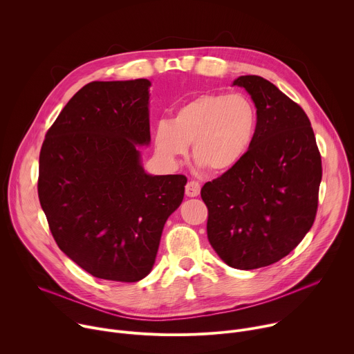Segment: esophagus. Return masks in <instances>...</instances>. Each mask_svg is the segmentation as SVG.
I'll return each mask as SVG.
<instances>
[{"label":"esophagus","mask_w":354,"mask_h":354,"mask_svg":"<svg viewBox=\"0 0 354 354\" xmlns=\"http://www.w3.org/2000/svg\"><path fill=\"white\" fill-rule=\"evenodd\" d=\"M200 187H201L200 183L196 182V180L187 182V185H186V187H185L186 196H189V197H196V196H198V194H200Z\"/></svg>","instance_id":"esophagus-1"}]
</instances>
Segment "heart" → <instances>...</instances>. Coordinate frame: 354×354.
Listing matches in <instances>:
<instances>
[{
	"mask_svg": "<svg viewBox=\"0 0 354 354\" xmlns=\"http://www.w3.org/2000/svg\"><path fill=\"white\" fill-rule=\"evenodd\" d=\"M257 109L242 93H203L179 105L171 123L161 120L153 133L154 149L168 167H176L192 142L193 158L212 172L238 165L257 131Z\"/></svg>",
	"mask_w": 354,
	"mask_h": 354,
	"instance_id": "1",
	"label": "heart"
}]
</instances>
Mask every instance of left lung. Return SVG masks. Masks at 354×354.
<instances>
[{
  "label": "left lung",
  "instance_id": "obj_1",
  "mask_svg": "<svg viewBox=\"0 0 354 354\" xmlns=\"http://www.w3.org/2000/svg\"><path fill=\"white\" fill-rule=\"evenodd\" d=\"M257 108V131L242 161L201 187L207 236L224 263L252 270L287 257L311 230L322 179L310 119L276 85L241 75Z\"/></svg>",
  "mask_w": 354,
  "mask_h": 354
}]
</instances>
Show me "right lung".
Returning <instances> with one entry per match:
<instances>
[{"label": "right lung", "instance_id": "obj_1", "mask_svg": "<svg viewBox=\"0 0 354 354\" xmlns=\"http://www.w3.org/2000/svg\"><path fill=\"white\" fill-rule=\"evenodd\" d=\"M145 78L82 86L46 134L37 193L64 254L97 279L133 283L149 274L168 217L180 206L183 175L147 174Z\"/></svg>", "mask_w": 354, "mask_h": 354}]
</instances>
